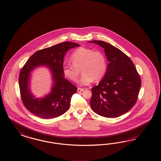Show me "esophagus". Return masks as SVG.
<instances>
[{
    "label": "esophagus",
    "mask_w": 161,
    "mask_h": 161,
    "mask_svg": "<svg viewBox=\"0 0 161 161\" xmlns=\"http://www.w3.org/2000/svg\"><path fill=\"white\" fill-rule=\"evenodd\" d=\"M83 91H84V89H83V88H78V89H77V92H78V93H81V92H83Z\"/></svg>",
    "instance_id": "34e87169"
}]
</instances>
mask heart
Returning <instances> with one entry per match:
<instances>
[{
  "label": "heart",
  "mask_w": 161,
  "mask_h": 161,
  "mask_svg": "<svg viewBox=\"0 0 161 161\" xmlns=\"http://www.w3.org/2000/svg\"><path fill=\"white\" fill-rule=\"evenodd\" d=\"M70 61L73 65H64V75L69 80L75 82L81 69L83 75L78 82L81 86H87L93 80H100L106 73L107 61L100 51L81 47L74 51L70 57Z\"/></svg>",
  "instance_id": "b5f03b06"
}]
</instances>
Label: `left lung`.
<instances>
[{"mask_svg":"<svg viewBox=\"0 0 161 161\" xmlns=\"http://www.w3.org/2000/svg\"><path fill=\"white\" fill-rule=\"evenodd\" d=\"M88 42L103 48L108 63L102 80L92 88L91 107L103 117H119L136 102L141 87L140 76L132 60L119 49L102 41Z\"/></svg>","mask_w":161,"mask_h":161,"instance_id":"8db88e82","label":"left lung"}]
</instances>
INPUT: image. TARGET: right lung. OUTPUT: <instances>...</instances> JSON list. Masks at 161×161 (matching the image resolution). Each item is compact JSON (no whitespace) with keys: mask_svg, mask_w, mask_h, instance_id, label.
Wrapping results in <instances>:
<instances>
[{"mask_svg":"<svg viewBox=\"0 0 161 161\" xmlns=\"http://www.w3.org/2000/svg\"><path fill=\"white\" fill-rule=\"evenodd\" d=\"M80 47L77 43L64 42L33 54L21 69L19 77L20 96L22 102L30 112L42 119L58 117L70 106L71 98L77 88L64 77V57L69 49ZM45 66L49 68L53 81L48 94L37 98L30 90L31 73L35 69Z\"/></svg>","mask_w":161,"mask_h":161,"instance_id":"1","label":"right lung"}]
</instances>
